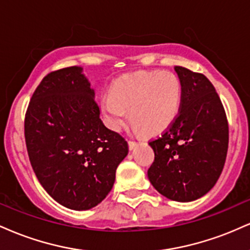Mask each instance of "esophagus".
Listing matches in <instances>:
<instances>
[{
	"instance_id": "1",
	"label": "esophagus",
	"mask_w": 250,
	"mask_h": 250,
	"mask_svg": "<svg viewBox=\"0 0 250 250\" xmlns=\"http://www.w3.org/2000/svg\"><path fill=\"white\" fill-rule=\"evenodd\" d=\"M128 145H129V148H130V149H134L135 147H136L137 142H136V141H133V140H129V141H128Z\"/></svg>"
}]
</instances>
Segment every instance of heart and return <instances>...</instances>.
<instances>
[{
	"label": "heart",
	"mask_w": 250,
	"mask_h": 250,
	"mask_svg": "<svg viewBox=\"0 0 250 250\" xmlns=\"http://www.w3.org/2000/svg\"><path fill=\"white\" fill-rule=\"evenodd\" d=\"M182 103V84L170 71H137L114 83L101 99L103 117L114 130L122 128L128 111L135 129L156 135L175 121Z\"/></svg>",
	"instance_id": "1"
}]
</instances>
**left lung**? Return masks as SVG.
Returning a JSON list of instances; mask_svg holds the SVG:
<instances>
[{"mask_svg": "<svg viewBox=\"0 0 250 250\" xmlns=\"http://www.w3.org/2000/svg\"><path fill=\"white\" fill-rule=\"evenodd\" d=\"M182 103L175 121L150 140L155 159L148 169L154 188L169 200L189 202L207 194L219 180L228 150L226 111L203 74L175 67Z\"/></svg>", "mask_w": 250, "mask_h": 250, "instance_id": "left-lung-1", "label": "left lung"}]
</instances>
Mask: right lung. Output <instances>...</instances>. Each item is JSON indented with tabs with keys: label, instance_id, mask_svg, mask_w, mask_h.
I'll use <instances>...</instances> for the list:
<instances>
[{
	"label": "right lung",
	"instance_id": "obj_1",
	"mask_svg": "<svg viewBox=\"0 0 250 250\" xmlns=\"http://www.w3.org/2000/svg\"><path fill=\"white\" fill-rule=\"evenodd\" d=\"M82 68L51 71L37 85L24 119L28 155L37 180L56 202L87 210L111 190L128 143L100 119Z\"/></svg>",
	"mask_w": 250,
	"mask_h": 250
}]
</instances>
